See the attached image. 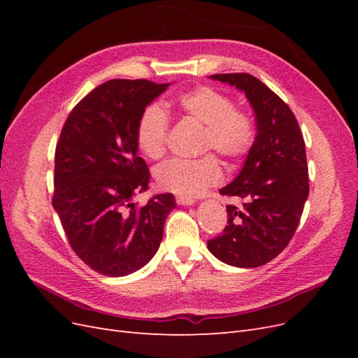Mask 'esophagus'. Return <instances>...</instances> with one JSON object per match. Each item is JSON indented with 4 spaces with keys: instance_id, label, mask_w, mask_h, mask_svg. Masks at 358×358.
I'll list each match as a JSON object with an SVG mask.
<instances>
[{
    "instance_id": "obj_1",
    "label": "esophagus",
    "mask_w": 358,
    "mask_h": 358,
    "mask_svg": "<svg viewBox=\"0 0 358 358\" xmlns=\"http://www.w3.org/2000/svg\"><path fill=\"white\" fill-rule=\"evenodd\" d=\"M176 203H178V204H180V206H191V204L196 203V200L191 199V197H183V196H179V197H176Z\"/></svg>"
}]
</instances>
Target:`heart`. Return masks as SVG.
<instances>
[{"label":"heart","instance_id":"1","mask_svg":"<svg viewBox=\"0 0 358 358\" xmlns=\"http://www.w3.org/2000/svg\"><path fill=\"white\" fill-rule=\"evenodd\" d=\"M176 107L182 115L204 125L203 150L213 149L227 162L243 159L255 142V127L251 116L236 109L233 101L210 86H197L178 96ZM169 116L157 104H150L140 115L136 128V143L149 159L166 154ZM222 178L220 162L213 155L199 159H170L155 170V180L164 191L179 196H199L216 185Z\"/></svg>","mask_w":358,"mask_h":358}]
</instances>
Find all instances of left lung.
Returning <instances> with one entry per match:
<instances>
[{
    "mask_svg": "<svg viewBox=\"0 0 358 358\" xmlns=\"http://www.w3.org/2000/svg\"><path fill=\"white\" fill-rule=\"evenodd\" d=\"M210 79L245 92L257 136L239 175L220 189L242 204L227 206L224 233L208 241V249L225 264L258 267L284 251L300 222L309 196L305 140L294 113L259 79L248 73Z\"/></svg>",
    "mask_w": 358,
    "mask_h": 358,
    "instance_id": "1",
    "label": "left lung"
}]
</instances>
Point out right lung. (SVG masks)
<instances>
[{
	"label": "right lung",
	"instance_id": "1",
	"mask_svg": "<svg viewBox=\"0 0 358 358\" xmlns=\"http://www.w3.org/2000/svg\"><path fill=\"white\" fill-rule=\"evenodd\" d=\"M169 85L109 80L76 104L62 127L52 204L76 255L100 275L125 276L148 264L176 206L173 194H157L142 208L131 201L150 176L137 157L138 117Z\"/></svg>",
	"mask_w": 358,
	"mask_h": 358
}]
</instances>
